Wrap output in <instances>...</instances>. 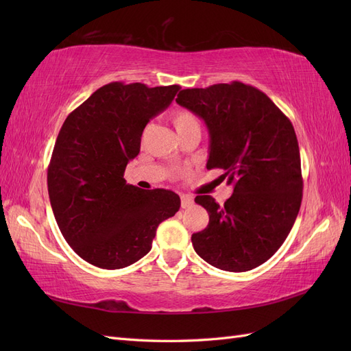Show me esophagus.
Listing matches in <instances>:
<instances>
[{
  "mask_svg": "<svg viewBox=\"0 0 351 351\" xmlns=\"http://www.w3.org/2000/svg\"><path fill=\"white\" fill-rule=\"evenodd\" d=\"M180 200H182V208H190L193 205V197L190 195H180Z\"/></svg>",
  "mask_w": 351,
  "mask_h": 351,
  "instance_id": "obj_1",
  "label": "esophagus"
}]
</instances>
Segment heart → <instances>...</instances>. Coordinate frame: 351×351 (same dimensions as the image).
Listing matches in <instances>:
<instances>
[{"instance_id": "obj_1", "label": "heart", "mask_w": 351, "mask_h": 351, "mask_svg": "<svg viewBox=\"0 0 351 351\" xmlns=\"http://www.w3.org/2000/svg\"><path fill=\"white\" fill-rule=\"evenodd\" d=\"M171 121H173L178 134L183 132H187V130H192V129H200L197 117L189 110H176L171 114Z\"/></svg>"}]
</instances>
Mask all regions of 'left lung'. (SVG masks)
<instances>
[{
	"label": "left lung",
	"mask_w": 351,
	"mask_h": 351,
	"mask_svg": "<svg viewBox=\"0 0 351 351\" xmlns=\"http://www.w3.org/2000/svg\"><path fill=\"white\" fill-rule=\"evenodd\" d=\"M176 102L205 121L210 137L206 168L222 169L221 178L234 186L224 205L196 196L209 224L192 236L193 247L222 271L256 268L281 247L302 205L294 127L267 95L241 82L183 89Z\"/></svg>",
	"instance_id": "left-lung-1"
}]
</instances>
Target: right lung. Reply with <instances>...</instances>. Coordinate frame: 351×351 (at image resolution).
I'll use <instances>...</instances> for the list:
<instances>
[{"label":"right lung","instance_id":"1","mask_svg":"<svg viewBox=\"0 0 351 351\" xmlns=\"http://www.w3.org/2000/svg\"><path fill=\"white\" fill-rule=\"evenodd\" d=\"M178 90V84L112 82L61 127L48 167L51 206L62 237L95 267L120 269L143 258L158 226L180 209L171 190H141L124 180L146 124Z\"/></svg>","mask_w":351,"mask_h":351}]
</instances>
